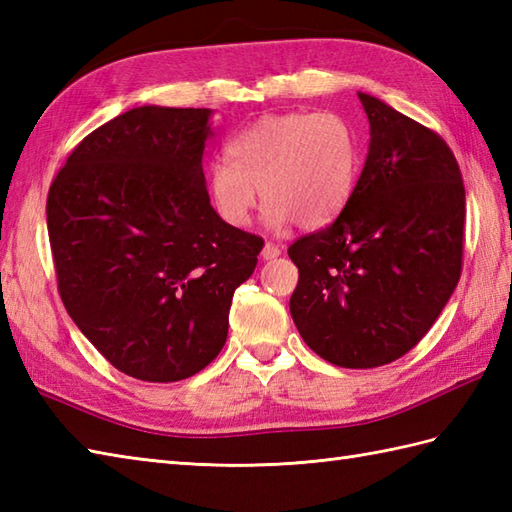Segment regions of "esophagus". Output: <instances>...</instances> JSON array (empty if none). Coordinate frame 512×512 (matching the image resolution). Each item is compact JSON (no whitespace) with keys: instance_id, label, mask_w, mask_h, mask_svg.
<instances>
[{"instance_id":"obj_1","label":"esophagus","mask_w":512,"mask_h":512,"mask_svg":"<svg viewBox=\"0 0 512 512\" xmlns=\"http://www.w3.org/2000/svg\"><path fill=\"white\" fill-rule=\"evenodd\" d=\"M279 255H281V248L277 244H273V242H266L264 244V248H262V257L264 259H277Z\"/></svg>"}]
</instances>
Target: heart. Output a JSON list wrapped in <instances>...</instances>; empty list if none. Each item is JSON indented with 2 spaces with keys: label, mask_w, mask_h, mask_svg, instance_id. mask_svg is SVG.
<instances>
[{
  "label": "heart",
  "mask_w": 512,
  "mask_h": 512,
  "mask_svg": "<svg viewBox=\"0 0 512 512\" xmlns=\"http://www.w3.org/2000/svg\"><path fill=\"white\" fill-rule=\"evenodd\" d=\"M228 160L206 173V189L226 224L244 226L257 204V189L273 228L295 220L321 228L350 202L361 143L356 129L334 112L264 116L226 143Z\"/></svg>",
  "instance_id": "heart-1"
}]
</instances>
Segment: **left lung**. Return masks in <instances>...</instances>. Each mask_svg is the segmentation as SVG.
<instances>
[{
  "label": "left lung",
  "mask_w": 512,
  "mask_h": 512,
  "mask_svg": "<svg viewBox=\"0 0 512 512\" xmlns=\"http://www.w3.org/2000/svg\"><path fill=\"white\" fill-rule=\"evenodd\" d=\"M369 151L350 202L299 237L290 314L303 341L350 369L405 356L447 306L462 275L466 195L453 151L429 127L358 94Z\"/></svg>",
  "instance_id": "1"
}]
</instances>
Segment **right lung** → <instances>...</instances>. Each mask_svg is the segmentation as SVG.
Wrapping results in <instances>:
<instances>
[{
    "label": "right lung",
    "mask_w": 512,
    "mask_h": 512,
    "mask_svg": "<svg viewBox=\"0 0 512 512\" xmlns=\"http://www.w3.org/2000/svg\"><path fill=\"white\" fill-rule=\"evenodd\" d=\"M211 110L134 107L52 180L48 237L65 310L118 372L189 378L220 354L264 239L226 224L202 171Z\"/></svg>",
    "instance_id": "1"
}]
</instances>
